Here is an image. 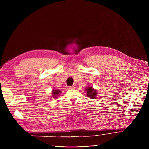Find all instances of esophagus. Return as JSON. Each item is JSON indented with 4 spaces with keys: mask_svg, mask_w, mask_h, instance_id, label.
<instances>
[{
    "mask_svg": "<svg viewBox=\"0 0 149 149\" xmlns=\"http://www.w3.org/2000/svg\"><path fill=\"white\" fill-rule=\"evenodd\" d=\"M76 87V85H73V86H69V89H75Z\"/></svg>",
    "mask_w": 149,
    "mask_h": 149,
    "instance_id": "obj_1",
    "label": "esophagus"
}]
</instances>
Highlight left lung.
<instances>
[{
  "label": "left lung",
  "instance_id": "left-lung-1",
  "mask_svg": "<svg viewBox=\"0 0 149 149\" xmlns=\"http://www.w3.org/2000/svg\"><path fill=\"white\" fill-rule=\"evenodd\" d=\"M85 92L86 93V95L88 97H89L90 99H92L96 98L97 95V91L91 86H87L85 88Z\"/></svg>",
  "mask_w": 149,
  "mask_h": 149
}]
</instances>
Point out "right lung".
Returning <instances> with one entry per match:
<instances>
[{"instance_id": "right-lung-1", "label": "right lung", "mask_w": 149, "mask_h": 149, "mask_svg": "<svg viewBox=\"0 0 149 149\" xmlns=\"http://www.w3.org/2000/svg\"><path fill=\"white\" fill-rule=\"evenodd\" d=\"M61 91L60 90H58L56 89H52V95L53 96V97L55 99H57L58 97V96H59L60 94H61Z\"/></svg>"}]
</instances>
